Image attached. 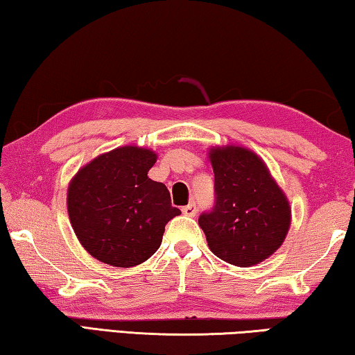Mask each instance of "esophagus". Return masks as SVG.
<instances>
[{
	"instance_id": "esophagus-1",
	"label": "esophagus",
	"mask_w": 355,
	"mask_h": 355,
	"mask_svg": "<svg viewBox=\"0 0 355 355\" xmlns=\"http://www.w3.org/2000/svg\"><path fill=\"white\" fill-rule=\"evenodd\" d=\"M182 211H183V214L189 216V218H194V216L197 214V205H196V202H191L189 205L183 207V208H182Z\"/></svg>"
}]
</instances>
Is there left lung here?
<instances>
[{
  "mask_svg": "<svg viewBox=\"0 0 355 355\" xmlns=\"http://www.w3.org/2000/svg\"><path fill=\"white\" fill-rule=\"evenodd\" d=\"M216 202L199 225L216 257L239 268L271 257L285 241L291 208L260 156L244 147L209 150Z\"/></svg>",
  "mask_w": 355,
  "mask_h": 355,
  "instance_id": "obj_1",
  "label": "left lung"
}]
</instances>
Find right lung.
<instances>
[{
    "label": "right lung",
    "instance_id": "right-lung-1",
    "mask_svg": "<svg viewBox=\"0 0 355 355\" xmlns=\"http://www.w3.org/2000/svg\"><path fill=\"white\" fill-rule=\"evenodd\" d=\"M156 163L148 148H114L81 167L67 191L70 224L98 261L130 268L148 260L178 216L166 184L147 177Z\"/></svg>",
    "mask_w": 355,
    "mask_h": 355
}]
</instances>
